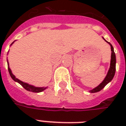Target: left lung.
<instances>
[{"mask_svg":"<svg viewBox=\"0 0 126 126\" xmlns=\"http://www.w3.org/2000/svg\"><path fill=\"white\" fill-rule=\"evenodd\" d=\"M109 44L110 45V47H111V51H112V54H111V60H110V69L109 70L107 77H105V79H104V80L102 82V83L99 85L97 87H96L95 88H94L92 90L90 91L91 93H95V92H98L101 91L105 86L107 85L109 82H110V81L112 80L114 74H115L116 71V55L114 51V48L112 47L111 44Z\"/></svg>","mask_w":126,"mask_h":126,"instance_id":"left-lung-1","label":"left lung"}]
</instances>
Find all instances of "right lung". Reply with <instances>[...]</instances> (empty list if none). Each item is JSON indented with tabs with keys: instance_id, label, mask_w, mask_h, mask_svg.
I'll use <instances>...</instances> for the list:
<instances>
[{
	"instance_id": "1",
	"label": "right lung",
	"mask_w": 126,
	"mask_h": 126,
	"mask_svg": "<svg viewBox=\"0 0 126 126\" xmlns=\"http://www.w3.org/2000/svg\"><path fill=\"white\" fill-rule=\"evenodd\" d=\"M8 71L10 75V77H12V79L14 80L16 82H17L19 84H20L21 86L23 87V88L25 89L27 91H29V92H35V93H38V92H42L43 90H44L46 88H37V87H34L33 86H31V85H29V84H27V83L23 82L22 81L19 80V79H16L15 76L13 75L12 73V71H11L10 69L9 68V67H8Z\"/></svg>"
}]
</instances>
